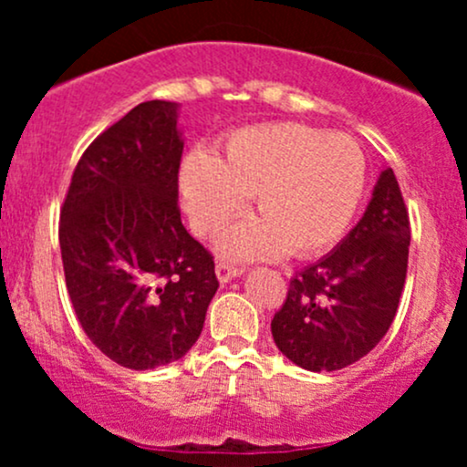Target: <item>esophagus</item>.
<instances>
[{"instance_id":"1","label":"esophagus","mask_w":467,"mask_h":467,"mask_svg":"<svg viewBox=\"0 0 467 467\" xmlns=\"http://www.w3.org/2000/svg\"><path fill=\"white\" fill-rule=\"evenodd\" d=\"M215 275L219 278V283H228V281H233V278L241 276V270H239V267L228 265V264H217Z\"/></svg>"}]
</instances>
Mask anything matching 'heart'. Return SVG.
<instances>
[{
  "label": "heart",
  "mask_w": 467,
  "mask_h": 467,
  "mask_svg": "<svg viewBox=\"0 0 467 467\" xmlns=\"http://www.w3.org/2000/svg\"><path fill=\"white\" fill-rule=\"evenodd\" d=\"M367 186V160L345 133L301 122H265L233 131L215 155L195 149L180 169L192 230L217 234L254 195L256 213L230 228L217 248L237 261L312 256L347 233Z\"/></svg>",
  "instance_id": "b5f03b06"
}]
</instances>
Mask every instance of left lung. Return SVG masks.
Masks as SVG:
<instances>
[{"label":"left lung","mask_w":467,"mask_h":467,"mask_svg":"<svg viewBox=\"0 0 467 467\" xmlns=\"http://www.w3.org/2000/svg\"><path fill=\"white\" fill-rule=\"evenodd\" d=\"M409 245V211L393 169H384L351 233L289 281L272 320L278 351L316 373L367 356L398 314Z\"/></svg>","instance_id":"obj_1"}]
</instances>
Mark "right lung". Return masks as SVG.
<instances>
[{
  "label": "right lung",
  "instance_id": "add662e5",
  "mask_svg": "<svg viewBox=\"0 0 467 467\" xmlns=\"http://www.w3.org/2000/svg\"><path fill=\"white\" fill-rule=\"evenodd\" d=\"M180 105L147 100L78 160L61 211L63 270L83 331L133 371L180 360L200 337L219 283L182 226Z\"/></svg>",
  "mask_w": 467,
  "mask_h": 467
}]
</instances>
